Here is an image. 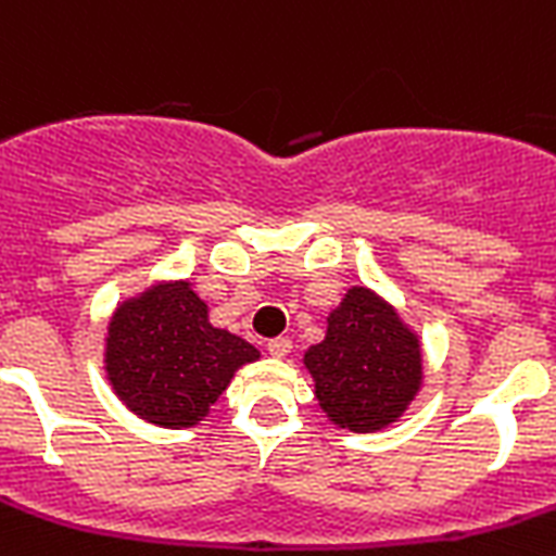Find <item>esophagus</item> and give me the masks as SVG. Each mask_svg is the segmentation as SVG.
<instances>
[{"label": "esophagus", "mask_w": 556, "mask_h": 556, "mask_svg": "<svg viewBox=\"0 0 556 556\" xmlns=\"http://www.w3.org/2000/svg\"><path fill=\"white\" fill-rule=\"evenodd\" d=\"M267 351H269V356L283 358L289 351H292V339H289V337H275V339H269V342H267Z\"/></svg>", "instance_id": "esophagus-1"}]
</instances>
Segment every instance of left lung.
<instances>
[{"label":"left lung","instance_id":"1","mask_svg":"<svg viewBox=\"0 0 556 556\" xmlns=\"http://www.w3.org/2000/svg\"><path fill=\"white\" fill-rule=\"evenodd\" d=\"M306 367L333 424L376 431L415 397L420 345L384 301L356 287L328 317L326 339L306 351Z\"/></svg>","mask_w":556,"mask_h":556}]
</instances>
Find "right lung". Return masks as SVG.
<instances>
[{"label": "right lung", "mask_w": 556, "mask_h": 556, "mask_svg": "<svg viewBox=\"0 0 556 556\" xmlns=\"http://www.w3.org/2000/svg\"><path fill=\"white\" fill-rule=\"evenodd\" d=\"M258 358L242 337L214 328L189 283L150 289L116 312L108 328V378L130 412L155 426H194Z\"/></svg>", "instance_id": "right-lung-1"}]
</instances>
